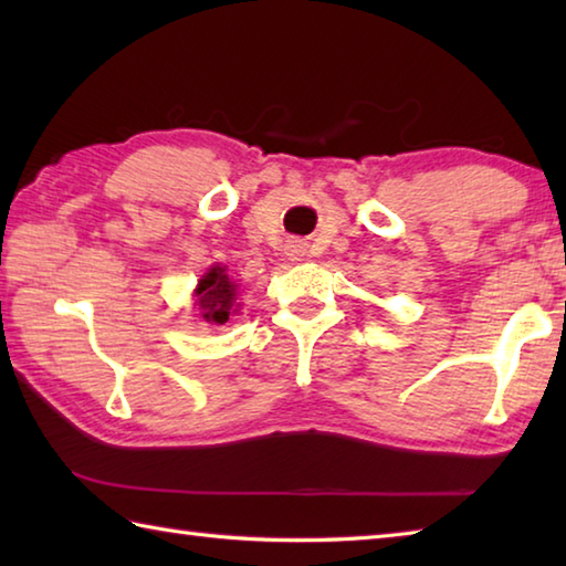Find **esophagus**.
I'll return each instance as SVG.
<instances>
[{
	"mask_svg": "<svg viewBox=\"0 0 566 566\" xmlns=\"http://www.w3.org/2000/svg\"><path fill=\"white\" fill-rule=\"evenodd\" d=\"M286 254H290L292 260H300V256H304V244L296 242V239H292V242L286 244Z\"/></svg>",
	"mask_w": 566,
	"mask_h": 566,
	"instance_id": "34e87169",
	"label": "esophagus"
}]
</instances>
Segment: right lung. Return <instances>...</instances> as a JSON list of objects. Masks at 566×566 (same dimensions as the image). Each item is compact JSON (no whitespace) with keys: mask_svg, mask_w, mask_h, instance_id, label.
I'll list each match as a JSON object with an SVG mask.
<instances>
[{"mask_svg":"<svg viewBox=\"0 0 566 566\" xmlns=\"http://www.w3.org/2000/svg\"><path fill=\"white\" fill-rule=\"evenodd\" d=\"M195 306L199 319L207 324H224L229 322V314L239 312L237 302V284L229 280L224 266L214 264L202 280H199L195 290Z\"/></svg>","mask_w":566,"mask_h":566,"instance_id":"1","label":"right lung"}]
</instances>
